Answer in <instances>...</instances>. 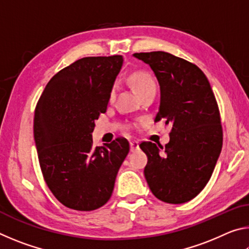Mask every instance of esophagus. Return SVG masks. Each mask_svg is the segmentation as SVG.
I'll list each match as a JSON object with an SVG mask.
<instances>
[{
    "label": "esophagus",
    "instance_id": "esophagus-1",
    "mask_svg": "<svg viewBox=\"0 0 249 249\" xmlns=\"http://www.w3.org/2000/svg\"><path fill=\"white\" fill-rule=\"evenodd\" d=\"M129 146H130V151L134 153V151H136L140 149V144H138V142L136 141H132L129 142Z\"/></svg>",
    "mask_w": 249,
    "mask_h": 249
}]
</instances>
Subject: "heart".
I'll return each mask as SVG.
<instances>
[{"label": "heart", "instance_id": "obj_1", "mask_svg": "<svg viewBox=\"0 0 249 249\" xmlns=\"http://www.w3.org/2000/svg\"><path fill=\"white\" fill-rule=\"evenodd\" d=\"M130 81H132L135 89L137 90L140 94H142L144 91L148 90L149 88L156 87L153 78H151L147 72H144V71H136V72H134L130 75ZM116 89L117 86L114 84V86L112 87L111 92H109V100L114 99V96L116 94Z\"/></svg>", "mask_w": 249, "mask_h": 249}]
</instances>
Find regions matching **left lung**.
I'll return each mask as SVG.
<instances>
[{"label":"left lung","instance_id":"left-lung-1","mask_svg":"<svg viewBox=\"0 0 249 249\" xmlns=\"http://www.w3.org/2000/svg\"><path fill=\"white\" fill-rule=\"evenodd\" d=\"M154 71L160 86L155 122L170 124L165 147L151 142L140 147L148 157L144 175L157 199L180 204L203 190L223 145L221 116L215 96L199 67L165 52L134 53Z\"/></svg>","mask_w":249,"mask_h":249}]
</instances>
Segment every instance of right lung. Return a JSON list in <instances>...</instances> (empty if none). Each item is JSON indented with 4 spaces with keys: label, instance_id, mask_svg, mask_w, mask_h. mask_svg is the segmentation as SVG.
<instances>
[{
    "label": "right lung",
    "instance_id": "obj_1",
    "mask_svg": "<svg viewBox=\"0 0 249 249\" xmlns=\"http://www.w3.org/2000/svg\"><path fill=\"white\" fill-rule=\"evenodd\" d=\"M122 65L120 54L79 59L50 79L37 102L34 138L40 169L53 195L69 209L93 211L107 203L129 151L125 138L101 147L92 141Z\"/></svg>",
    "mask_w": 249,
    "mask_h": 249
}]
</instances>
